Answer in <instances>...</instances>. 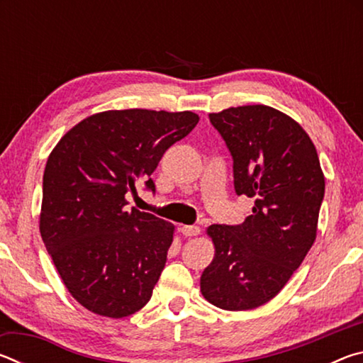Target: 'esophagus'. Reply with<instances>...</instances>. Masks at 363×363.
Wrapping results in <instances>:
<instances>
[{"mask_svg": "<svg viewBox=\"0 0 363 363\" xmlns=\"http://www.w3.org/2000/svg\"><path fill=\"white\" fill-rule=\"evenodd\" d=\"M181 233L184 237H196L200 233V227L199 225H182Z\"/></svg>", "mask_w": 363, "mask_h": 363, "instance_id": "obj_1", "label": "esophagus"}]
</instances>
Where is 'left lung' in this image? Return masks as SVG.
Listing matches in <instances>:
<instances>
[{
    "instance_id": "1",
    "label": "left lung",
    "mask_w": 363,
    "mask_h": 363,
    "mask_svg": "<svg viewBox=\"0 0 363 363\" xmlns=\"http://www.w3.org/2000/svg\"><path fill=\"white\" fill-rule=\"evenodd\" d=\"M208 116L230 152L235 194L255 206L242 224L208 227L216 255L200 290L220 309H255L285 286L314 243L323 173L311 138L279 110L243 106Z\"/></svg>"
}]
</instances>
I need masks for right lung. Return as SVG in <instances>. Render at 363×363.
<instances>
[{"label": "right lung", "instance_id": "add662e5", "mask_svg": "<svg viewBox=\"0 0 363 363\" xmlns=\"http://www.w3.org/2000/svg\"><path fill=\"white\" fill-rule=\"evenodd\" d=\"M192 112L108 110L59 140L43 176L40 232L67 290L86 309L121 318L149 303L174 225L131 208L136 181L199 123Z\"/></svg>", "mask_w": 363, "mask_h": 363}]
</instances>
